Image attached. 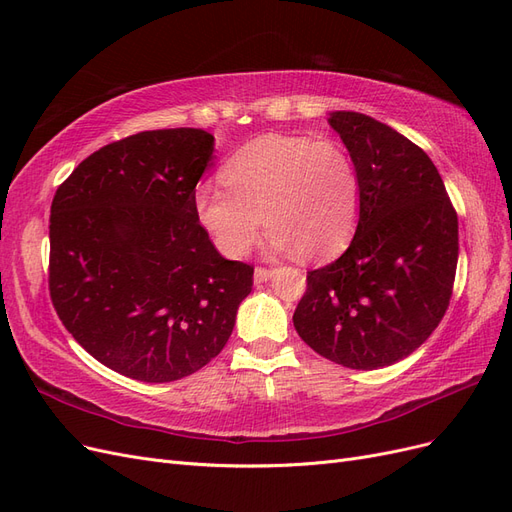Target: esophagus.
Instances as JSON below:
<instances>
[{"label": "esophagus", "mask_w": 512, "mask_h": 512, "mask_svg": "<svg viewBox=\"0 0 512 512\" xmlns=\"http://www.w3.org/2000/svg\"><path fill=\"white\" fill-rule=\"evenodd\" d=\"M271 275H273V269H267V267H256V271H254V280H256V284H260V282H267V280H271Z\"/></svg>", "instance_id": "34e87169"}]
</instances>
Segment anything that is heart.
Here are the masks:
<instances>
[{
  "label": "heart",
  "instance_id": "1",
  "mask_svg": "<svg viewBox=\"0 0 512 512\" xmlns=\"http://www.w3.org/2000/svg\"><path fill=\"white\" fill-rule=\"evenodd\" d=\"M226 190L200 185L198 222L226 256L256 243L262 218L277 250L294 247L318 260L342 250L361 211V175L335 138L267 134L232 153L222 166Z\"/></svg>",
  "mask_w": 512,
  "mask_h": 512
}]
</instances>
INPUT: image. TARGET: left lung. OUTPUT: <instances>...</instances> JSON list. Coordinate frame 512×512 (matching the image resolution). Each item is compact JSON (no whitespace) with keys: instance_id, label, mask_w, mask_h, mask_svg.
<instances>
[{"instance_id":"1","label":"left lung","mask_w":512,"mask_h":512,"mask_svg":"<svg viewBox=\"0 0 512 512\" xmlns=\"http://www.w3.org/2000/svg\"><path fill=\"white\" fill-rule=\"evenodd\" d=\"M329 123L359 168V224L342 256L307 271L292 322L324 359L380 369L406 359L446 314L457 211L438 168L404 134L350 111L331 113Z\"/></svg>"}]
</instances>
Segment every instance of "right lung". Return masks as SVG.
Wrapping results in <instances>:
<instances>
[{
    "mask_svg": "<svg viewBox=\"0 0 512 512\" xmlns=\"http://www.w3.org/2000/svg\"><path fill=\"white\" fill-rule=\"evenodd\" d=\"M211 153L205 130L138 132L91 153L53 196V307L121 376L173 382L205 367L252 290L254 267L226 260L198 222Z\"/></svg>",
    "mask_w": 512,
    "mask_h": 512,
    "instance_id": "right-lung-1",
    "label": "right lung"
}]
</instances>
